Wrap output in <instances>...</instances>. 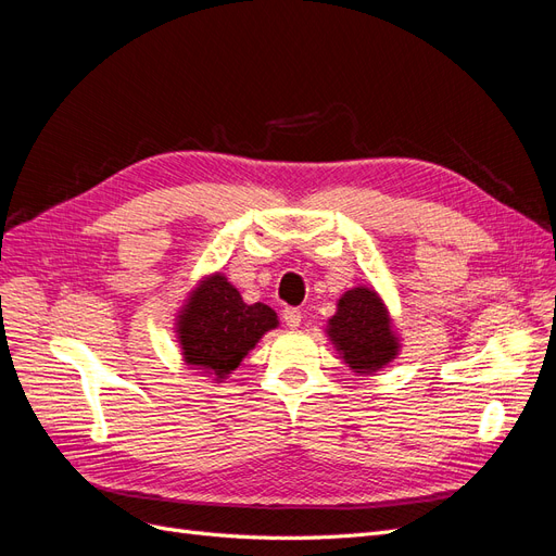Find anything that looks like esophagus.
<instances>
[{
  "label": "esophagus",
  "mask_w": 556,
  "mask_h": 556,
  "mask_svg": "<svg viewBox=\"0 0 556 556\" xmlns=\"http://www.w3.org/2000/svg\"><path fill=\"white\" fill-rule=\"evenodd\" d=\"M282 319H285V325H288L290 329H296L301 325V311L299 308H285L282 311Z\"/></svg>",
  "instance_id": "obj_1"
}]
</instances>
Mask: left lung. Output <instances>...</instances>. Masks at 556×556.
I'll return each mask as SVG.
<instances>
[{
    "label": "left lung",
    "mask_w": 556,
    "mask_h": 556,
    "mask_svg": "<svg viewBox=\"0 0 556 556\" xmlns=\"http://www.w3.org/2000/svg\"><path fill=\"white\" fill-rule=\"evenodd\" d=\"M327 333L343 362L362 376L380 371L399 355V339L392 331L390 313L378 292L364 285L348 290L339 299Z\"/></svg>",
    "instance_id": "8db88e82"
}]
</instances>
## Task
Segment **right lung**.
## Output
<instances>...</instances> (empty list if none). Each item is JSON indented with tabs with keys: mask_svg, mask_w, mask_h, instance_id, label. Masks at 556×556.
I'll return each instance as SVG.
<instances>
[{
	"mask_svg": "<svg viewBox=\"0 0 556 556\" xmlns=\"http://www.w3.org/2000/svg\"><path fill=\"white\" fill-rule=\"evenodd\" d=\"M276 327L274 308L266 304L248 306L223 274H213L201 280L182 306L176 329L185 364L223 382L262 336Z\"/></svg>",
	"mask_w": 556,
	"mask_h": 556,
	"instance_id": "right-lung-1",
	"label": "right lung"
}]
</instances>
